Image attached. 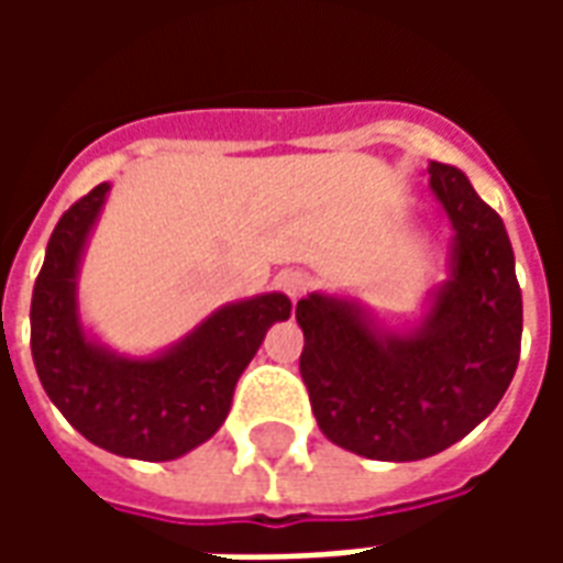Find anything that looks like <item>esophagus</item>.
<instances>
[{"label":"esophagus","instance_id":"34e87169","mask_svg":"<svg viewBox=\"0 0 563 563\" xmlns=\"http://www.w3.org/2000/svg\"><path fill=\"white\" fill-rule=\"evenodd\" d=\"M277 286L295 301V298H301V295L313 289V277L307 271H283L280 277H277Z\"/></svg>","mask_w":563,"mask_h":563}]
</instances>
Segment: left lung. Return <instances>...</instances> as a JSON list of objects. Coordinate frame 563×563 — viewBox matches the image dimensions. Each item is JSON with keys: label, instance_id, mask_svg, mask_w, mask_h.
I'll return each mask as SVG.
<instances>
[{"label": "left lung", "instance_id": "1", "mask_svg": "<svg viewBox=\"0 0 563 563\" xmlns=\"http://www.w3.org/2000/svg\"><path fill=\"white\" fill-rule=\"evenodd\" d=\"M455 229L449 280L410 334L379 331L365 307L307 295L301 379L331 443L377 461H419L471 434L504 398L521 350V289L504 220L471 180L431 162Z\"/></svg>", "mask_w": 563, "mask_h": 563}]
</instances>
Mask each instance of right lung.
<instances>
[{
    "instance_id": "1",
    "label": "right lung",
    "mask_w": 563,
    "mask_h": 563,
    "mask_svg": "<svg viewBox=\"0 0 563 563\" xmlns=\"http://www.w3.org/2000/svg\"><path fill=\"white\" fill-rule=\"evenodd\" d=\"M99 184L59 217L32 289V362L56 410L96 446L123 459L172 461L201 446L232 407L234 386L265 341L289 319L280 292L220 307L192 334L153 358H123L84 334L78 262L108 196Z\"/></svg>"
}]
</instances>
